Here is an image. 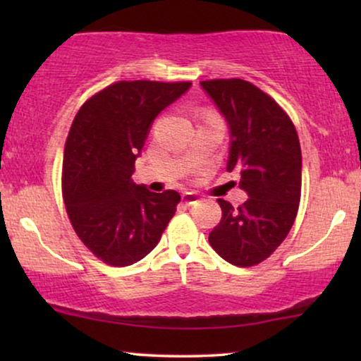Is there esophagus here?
Listing matches in <instances>:
<instances>
[{
    "label": "esophagus",
    "mask_w": 361,
    "mask_h": 361,
    "mask_svg": "<svg viewBox=\"0 0 361 361\" xmlns=\"http://www.w3.org/2000/svg\"><path fill=\"white\" fill-rule=\"evenodd\" d=\"M197 200H199V195L194 194V192H185V194L182 195V202H184V204H187V205L195 204Z\"/></svg>",
    "instance_id": "obj_1"
}]
</instances>
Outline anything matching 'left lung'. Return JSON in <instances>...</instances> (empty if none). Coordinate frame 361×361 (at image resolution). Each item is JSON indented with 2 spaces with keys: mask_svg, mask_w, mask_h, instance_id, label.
<instances>
[{
  "mask_svg": "<svg viewBox=\"0 0 361 361\" xmlns=\"http://www.w3.org/2000/svg\"><path fill=\"white\" fill-rule=\"evenodd\" d=\"M200 87L230 133L226 171H238L248 200L238 209L219 199L220 224L209 241L235 266H255L283 243L298 215L302 154L298 133L278 103L253 83L205 80Z\"/></svg>",
  "mask_w": 361,
  "mask_h": 361,
  "instance_id": "left-lung-1",
  "label": "left lung"
}]
</instances>
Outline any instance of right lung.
Wrapping results in <instances>:
<instances>
[{
  "mask_svg": "<svg viewBox=\"0 0 361 361\" xmlns=\"http://www.w3.org/2000/svg\"><path fill=\"white\" fill-rule=\"evenodd\" d=\"M190 85L116 82L75 115L63 152V202L78 238L106 264L145 258L176 214L179 192L156 194L131 176L152 121Z\"/></svg>",
  "mask_w": 361,
  "mask_h": 361,
  "instance_id": "1",
  "label": "right lung"
}]
</instances>
